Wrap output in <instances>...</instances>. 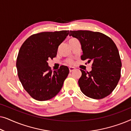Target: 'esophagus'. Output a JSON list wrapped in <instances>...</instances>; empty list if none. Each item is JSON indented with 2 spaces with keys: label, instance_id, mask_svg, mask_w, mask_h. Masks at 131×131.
Instances as JSON below:
<instances>
[{
  "label": "esophagus",
  "instance_id": "34e87169",
  "mask_svg": "<svg viewBox=\"0 0 131 131\" xmlns=\"http://www.w3.org/2000/svg\"><path fill=\"white\" fill-rule=\"evenodd\" d=\"M75 70V68L74 67H69L70 72H71V71H73V70Z\"/></svg>",
  "mask_w": 131,
  "mask_h": 131
}]
</instances>
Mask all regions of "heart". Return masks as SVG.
<instances>
[{
  "mask_svg": "<svg viewBox=\"0 0 131 131\" xmlns=\"http://www.w3.org/2000/svg\"><path fill=\"white\" fill-rule=\"evenodd\" d=\"M74 38H71L70 39V40H72V39H74ZM66 62L68 64H69V65H73V64H74V61H73L72 59H68L66 61Z\"/></svg>",
  "mask_w": 131,
  "mask_h": 131,
  "instance_id": "obj_1",
  "label": "heart"
}]
</instances>
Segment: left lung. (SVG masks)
Segmentation results:
<instances>
[{"label":"left lung","mask_w":131,"mask_h":131,"mask_svg":"<svg viewBox=\"0 0 131 131\" xmlns=\"http://www.w3.org/2000/svg\"><path fill=\"white\" fill-rule=\"evenodd\" d=\"M69 35L81 43V60L92 61L91 71L80 69L82 76L78 81L80 90L93 99L106 97L115 89L121 76L122 62L116 44L100 32L70 31Z\"/></svg>","instance_id":"obj_1"}]
</instances>
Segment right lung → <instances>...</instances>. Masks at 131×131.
Returning a JSON list of instances; mask_svg holds the SVG:
<instances>
[{"instance_id": "add662e5", "label": "right lung", "mask_w": 131, "mask_h": 131, "mask_svg": "<svg viewBox=\"0 0 131 131\" xmlns=\"http://www.w3.org/2000/svg\"><path fill=\"white\" fill-rule=\"evenodd\" d=\"M69 30L44 31L30 36L19 49L17 59L18 76L23 88L34 99L46 101L56 95L69 73L67 66L52 71L48 61L57 56L58 46Z\"/></svg>"}]
</instances>
